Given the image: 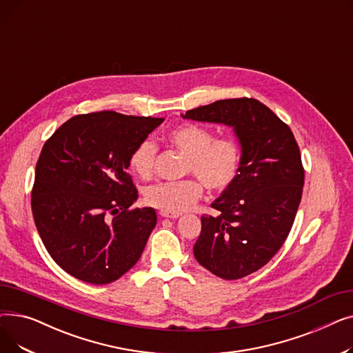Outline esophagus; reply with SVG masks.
Segmentation results:
<instances>
[{
  "instance_id": "esophagus-1",
  "label": "esophagus",
  "mask_w": 353,
  "mask_h": 353,
  "mask_svg": "<svg viewBox=\"0 0 353 353\" xmlns=\"http://www.w3.org/2000/svg\"><path fill=\"white\" fill-rule=\"evenodd\" d=\"M160 216H161V217H167V219H177L180 214H170V213L160 212Z\"/></svg>"
}]
</instances>
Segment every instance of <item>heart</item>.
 I'll use <instances>...</instances> for the list:
<instances>
[{
  "label": "heart",
  "instance_id": "obj_1",
  "mask_svg": "<svg viewBox=\"0 0 353 353\" xmlns=\"http://www.w3.org/2000/svg\"><path fill=\"white\" fill-rule=\"evenodd\" d=\"M169 143L186 156L184 176L180 181H163L144 190V200L164 213L180 214L190 209L203 194V186L212 193H221L236 180L242 150L234 139L219 137L199 124H183L169 133ZM157 145L153 140L140 141L128 157V165L139 177L148 179L154 173Z\"/></svg>",
  "mask_w": 353,
  "mask_h": 353
}]
</instances>
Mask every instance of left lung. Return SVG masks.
<instances>
[{"mask_svg":"<svg viewBox=\"0 0 353 353\" xmlns=\"http://www.w3.org/2000/svg\"><path fill=\"white\" fill-rule=\"evenodd\" d=\"M184 119L223 123L242 144L236 180L201 216L196 261L236 281L263 268L279 252L302 199L305 169L290 127L256 99H228L186 111Z\"/></svg>","mask_w":353,"mask_h":353,"instance_id":"left-lung-1","label":"left lung"}]
</instances>
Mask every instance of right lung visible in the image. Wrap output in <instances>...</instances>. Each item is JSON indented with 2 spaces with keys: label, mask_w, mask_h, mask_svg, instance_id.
Wrapping results in <instances>:
<instances>
[{
  "label": "right lung",
  "mask_w": 353,
  "mask_h": 353,
  "mask_svg": "<svg viewBox=\"0 0 353 353\" xmlns=\"http://www.w3.org/2000/svg\"><path fill=\"white\" fill-rule=\"evenodd\" d=\"M163 120L117 111L79 114L44 143L31 210L47 252L68 274L105 285L137 263L157 214L132 209L139 192L128 157Z\"/></svg>",
  "instance_id": "right-lung-1"
}]
</instances>
